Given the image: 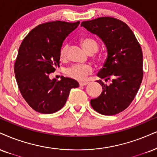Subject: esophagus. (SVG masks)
<instances>
[{
    "label": "esophagus",
    "mask_w": 157,
    "mask_h": 157,
    "mask_svg": "<svg viewBox=\"0 0 157 157\" xmlns=\"http://www.w3.org/2000/svg\"><path fill=\"white\" fill-rule=\"evenodd\" d=\"M89 83L88 82H79V86H85V85H86V84H88Z\"/></svg>",
    "instance_id": "34e87169"
}]
</instances>
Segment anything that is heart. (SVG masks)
<instances>
[{
  "label": "heart",
  "mask_w": 157,
  "mask_h": 157,
  "mask_svg": "<svg viewBox=\"0 0 157 157\" xmlns=\"http://www.w3.org/2000/svg\"><path fill=\"white\" fill-rule=\"evenodd\" d=\"M83 47L86 52H97L98 49V44L95 40L92 38H85L82 40ZM69 45L65 44L61 46L59 52V56L60 59L64 60L66 59L68 51ZM93 68L89 65H73L72 66L67 67L65 70V74L70 78L75 79V80H83L86 78L89 74L92 73Z\"/></svg>",
  "instance_id": "obj_1"
}]
</instances>
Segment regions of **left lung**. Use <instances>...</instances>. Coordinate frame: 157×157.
Wrapping results in <instances>:
<instances>
[{"mask_svg":"<svg viewBox=\"0 0 157 157\" xmlns=\"http://www.w3.org/2000/svg\"><path fill=\"white\" fill-rule=\"evenodd\" d=\"M102 40L108 56L98 76L102 80V93L92 99L91 105L102 115L112 116L124 111L138 93L144 76L143 52L134 33L126 23L111 17L84 21L81 24Z\"/></svg>","mask_w":157,"mask_h":157,"instance_id":"1","label":"left lung"}]
</instances>
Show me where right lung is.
Segmentation results:
<instances>
[{
	"label": "right lung",
	"instance_id": "right-lung-1",
	"mask_svg": "<svg viewBox=\"0 0 157 157\" xmlns=\"http://www.w3.org/2000/svg\"><path fill=\"white\" fill-rule=\"evenodd\" d=\"M80 22L53 21L40 24L25 36L14 63L15 77L23 98L36 111L53 113L65 105L70 91L78 87L74 79L50 80L59 66V52L65 38Z\"/></svg>",
	"mask_w": 157,
	"mask_h": 157
}]
</instances>
